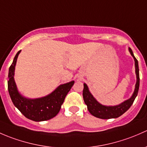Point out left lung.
Masks as SVG:
<instances>
[{
    "instance_id": "left-lung-1",
    "label": "left lung",
    "mask_w": 147,
    "mask_h": 147,
    "mask_svg": "<svg viewBox=\"0 0 147 147\" xmlns=\"http://www.w3.org/2000/svg\"><path fill=\"white\" fill-rule=\"evenodd\" d=\"M129 51L131 53V56L134 57V61H135V72L136 75H137V83H136L135 90H134L132 96L129 99L127 100L126 101L123 102L122 103L119 104V105H116V106H105V105L100 104L93 98L91 93L89 92L87 85L84 84V90H83V97H84L85 103L87 105L88 110V111L90 112L92 115L100 119L117 118V117L122 115V114H124L134 102L136 97L138 94L139 88H140V74H139L138 61L134 56L132 50L130 48H129Z\"/></svg>"
}]
</instances>
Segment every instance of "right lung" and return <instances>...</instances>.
<instances>
[{
	"label": "right lung",
	"mask_w": 147,
	"mask_h": 147,
	"mask_svg": "<svg viewBox=\"0 0 147 147\" xmlns=\"http://www.w3.org/2000/svg\"><path fill=\"white\" fill-rule=\"evenodd\" d=\"M20 51L16 54L9 68L7 89L13 104L27 118L35 122L46 121L55 117L59 112L66 95L74 84V81L59 86L49 96L37 99H28L18 93L14 81L15 66Z\"/></svg>",
	"instance_id": "right-lung-1"
}]
</instances>
